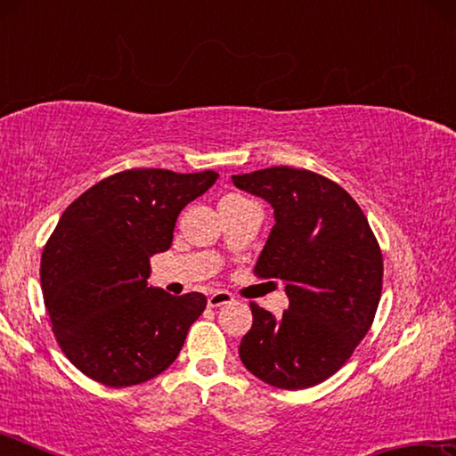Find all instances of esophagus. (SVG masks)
<instances>
[{
	"label": "esophagus",
	"instance_id": "34e87169",
	"mask_svg": "<svg viewBox=\"0 0 456 456\" xmlns=\"http://www.w3.org/2000/svg\"><path fill=\"white\" fill-rule=\"evenodd\" d=\"M233 302V296H231L229 291H213L209 299H207V305L209 307H221L225 304H231Z\"/></svg>",
	"mask_w": 456,
	"mask_h": 456
}]
</instances>
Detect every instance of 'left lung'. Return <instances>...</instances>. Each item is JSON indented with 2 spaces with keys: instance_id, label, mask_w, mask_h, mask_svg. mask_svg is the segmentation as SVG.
<instances>
[{
  "instance_id": "8db88e82",
  "label": "left lung",
  "mask_w": 456,
  "mask_h": 456,
  "mask_svg": "<svg viewBox=\"0 0 456 456\" xmlns=\"http://www.w3.org/2000/svg\"><path fill=\"white\" fill-rule=\"evenodd\" d=\"M235 187L265 199L275 225L253 272L281 280V318L257 304L239 346L259 380L302 390L336 374L368 334L382 296V251L366 215L338 183L305 168L233 175Z\"/></svg>"
}]
</instances>
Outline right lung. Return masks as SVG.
I'll return each instance as SVG.
<instances>
[{
  "label": "right lung",
  "instance_id": "1",
  "mask_svg": "<svg viewBox=\"0 0 456 456\" xmlns=\"http://www.w3.org/2000/svg\"><path fill=\"white\" fill-rule=\"evenodd\" d=\"M217 179L215 171L130 168L61 213L44 247L40 281L53 336L82 374L125 388L179 356L207 297L149 288L151 257L171 247L179 213Z\"/></svg>",
  "mask_w": 456,
  "mask_h": 456
}]
</instances>
